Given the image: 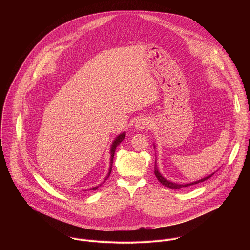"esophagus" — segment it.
Returning <instances> with one entry per match:
<instances>
[{
    "mask_svg": "<svg viewBox=\"0 0 250 250\" xmlns=\"http://www.w3.org/2000/svg\"><path fill=\"white\" fill-rule=\"evenodd\" d=\"M149 126H150V123L146 118H140L135 123V129L138 130V131L144 130L145 128H147Z\"/></svg>",
    "mask_w": 250,
    "mask_h": 250,
    "instance_id": "esophagus-1",
    "label": "esophagus"
}]
</instances>
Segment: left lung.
Instances as JSON below:
<instances>
[{
  "mask_svg": "<svg viewBox=\"0 0 250 250\" xmlns=\"http://www.w3.org/2000/svg\"><path fill=\"white\" fill-rule=\"evenodd\" d=\"M154 148H155V146H154ZM154 169H155L154 173H155V175H156L157 179H158V180H159V181H160L164 186H166V187H167V188H172V189H180V188H186V187L191 186V185H195V184H198V183L204 182L205 180H208V179L211 178V177L214 175V173H213V174H211V175H209V176H207V177H204V178L200 179V180L195 181V182H192V183H189V184H176V183H172V182H170V181H168V180L164 178V177L162 176V174L159 172V169H158V167H157V165H156V164H155V167H154Z\"/></svg>",
  "mask_w": 250,
  "mask_h": 250,
  "instance_id": "left-lung-1",
  "label": "left lung"
}]
</instances>
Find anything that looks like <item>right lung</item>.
I'll return each instance as SVG.
<instances>
[{
	"label": "right lung",
	"instance_id": "obj_1",
	"mask_svg": "<svg viewBox=\"0 0 250 250\" xmlns=\"http://www.w3.org/2000/svg\"><path fill=\"white\" fill-rule=\"evenodd\" d=\"M125 133H122V134H120L114 141H113V143L111 144V147H110V167H109V170H108V173H107V177L106 179L104 180V182L107 180L108 177H109V174H110V172H111V166H112V161H113V156H114V152H115V149H116V147L120 144V143L125 139ZM103 182V183H104ZM102 184H100L99 186H97V187H94L93 188H91V189H93V190H95V189H97L100 186H101Z\"/></svg>",
	"mask_w": 250,
	"mask_h": 250
}]
</instances>
